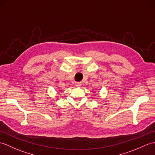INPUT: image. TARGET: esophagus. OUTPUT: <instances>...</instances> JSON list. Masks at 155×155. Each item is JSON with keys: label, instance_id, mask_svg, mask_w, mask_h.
<instances>
[{"label": "esophagus", "instance_id": "34e87169", "mask_svg": "<svg viewBox=\"0 0 155 155\" xmlns=\"http://www.w3.org/2000/svg\"><path fill=\"white\" fill-rule=\"evenodd\" d=\"M82 85V83H80V82H77V83H75V86L76 87H81Z\"/></svg>", "mask_w": 155, "mask_h": 155}]
</instances>
